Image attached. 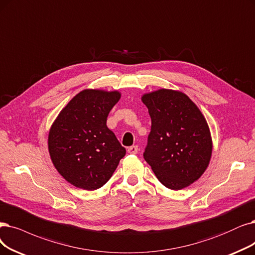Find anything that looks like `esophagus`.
Masks as SVG:
<instances>
[{
	"mask_svg": "<svg viewBox=\"0 0 255 255\" xmlns=\"http://www.w3.org/2000/svg\"><path fill=\"white\" fill-rule=\"evenodd\" d=\"M128 151L129 152V154H137L138 151V146L137 145H131L128 148Z\"/></svg>",
	"mask_w": 255,
	"mask_h": 255,
	"instance_id": "1",
	"label": "esophagus"
}]
</instances>
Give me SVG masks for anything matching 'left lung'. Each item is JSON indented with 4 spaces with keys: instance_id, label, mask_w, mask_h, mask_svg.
Returning <instances> with one entry per match:
<instances>
[{
    "instance_id": "left-lung-1",
    "label": "left lung",
    "mask_w": 255,
    "mask_h": 255,
    "mask_svg": "<svg viewBox=\"0 0 255 255\" xmlns=\"http://www.w3.org/2000/svg\"><path fill=\"white\" fill-rule=\"evenodd\" d=\"M151 119L143 152L158 180L179 190L206 170L212 152L207 121L191 99L179 91L160 89L142 96Z\"/></svg>"
}]
</instances>
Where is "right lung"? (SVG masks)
I'll list each match as a JSON object with an SVG mask.
<instances>
[{"mask_svg": "<svg viewBox=\"0 0 255 255\" xmlns=\"http://www.w3.org/2000/svg\"><path fill=\"white\" fill-rule=\"evenodd\" d=\"M120 99L118 91L84 90L69 101L49 131L53 165L75 187L104 186L126 155L107 118Z\"/></svg>", "mask_w": 255, "mask_h": 255, "instance_id": "obj_1", "label": "right lung"}]
</instances>
